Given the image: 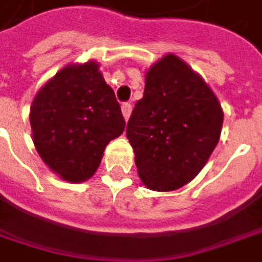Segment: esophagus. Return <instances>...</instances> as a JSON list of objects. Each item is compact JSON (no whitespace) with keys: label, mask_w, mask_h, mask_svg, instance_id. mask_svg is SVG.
<instances>
[{"label":"esophagus","mask_w":262,"mask_h":262,"mask_svg":"<svg viewBox=\"0 0 262 262\" xmlns=\"http://www.w3.org/2000/svg\"><path fill=\"white\" fill-rule=\"evenodd\" d=\"M131 111H133V106H131V103H123V105H122V114H123L125 120H128V119H129V116H131Z\"/></svg>","instance_id":"obj_1"}]
</instances>
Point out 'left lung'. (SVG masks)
Returning <instances> with one entry per match:
<instances>
[{
    "label": "left lung",
    "instance_id": "1",
    "mask_svg": "<svg viewBox=\"0 0 262 262\" xmlns=\"http://www.w3.org/2000/svg\"><path fill=\"white\" fill-rule=\"evenodd\" d=\"M224 122L210 86L168 54L145 74L143 97L126 125L142 182L171 191L193 181L216 148Z\"/></svg>",
    "mask_w": 262,
    "mask_h": 262
}]
</instances>
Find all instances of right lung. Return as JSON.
<instances>
[{
	"label": "right lung",
	"mask_w": 262,
	"mask_h": 262,
	"mask_svg": "<svg viewBox=\"0 0 262 262\" xmlns=\"http://www.w3.org/2000/svg\"><path fill=\"white\" fill-rule=\"evenodd\" d=\"M99 63L68 64L35 95L30 106L34 145L61 179L78 184L94 176L106 145L125 129V119Z\"/></svg>",
	"instance_id": "1"
}]
</instances>
